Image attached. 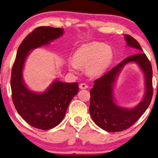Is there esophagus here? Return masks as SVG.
I'll use <instances>...</instances> for the list:
<instances>
[{
    "label": "esophagus",
    "mask_w": 158,
    "mask_h": 158,
    "mask_svg": "<svg viewBox=\"0 0 158 158\" xmlns=\"http://www.w3.org/2000/svg\"><path fill=\"white\" fill-rule=\"evenodd\" d=\"M79 88L81 89H86L88 88V85L85 83H81L79 84Z\"/></svg>",
    "instance_id": "1"
}]
</instances>
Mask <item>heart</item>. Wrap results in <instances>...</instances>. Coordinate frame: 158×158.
<instances>
[{"label":"heart","mask_w":158,"mask_h":158,"mask_svg":"<svg viewBox=\"0 0 158 158\" xmlns=\"http://www.w3.org/2000/svg\"><path fill=\"white\" fill-rule=\"evenodd\" d=\"M113 52L109 46L100 42L86 44L77 49L73 56L71 66L77 69V66L86 65V71L91 74H98L104 71L111 61Z\"/></svg>","instance_id":"b5f03b06"}]
</instances>
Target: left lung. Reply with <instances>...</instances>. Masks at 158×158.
<instances>
[{
	"label": "left lung",
	"instance_id": "obj_1",
	"mask_svg": "<svg viewBox=\"0 0 158 158\" xmlns=\"http://www.w3.org/2000/svg\"><path fill=\"white\" fill-rule=\"evenodd\" d=\"M128 46L138 49L139 53L129 56L94 81L91 89L89 112L93 121L98 127L108 132L126 130L135 123L144 114L151 102L152 88V69L150 62L143 51L138 42L129 35H124ZM134 61L140 66L145 74L146 94L139 105L132 110L118 107L114 102L112 89L116 77L122 67L127 63Z\"/></svg>",
	"mask_w": 158,
	"mask_h": 158
}]
</instances>
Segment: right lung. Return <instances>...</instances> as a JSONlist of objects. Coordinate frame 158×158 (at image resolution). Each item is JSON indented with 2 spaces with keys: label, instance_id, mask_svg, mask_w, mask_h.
<instances>
[{
  "label": "right lung",
  "instance_id": "1",
  "mask_svg": "<svg viewBox=\"0 0 158 158\" xmlns=\"http://www.w3.org/2000/svg\"><path fill=\"white\" fill-rule=\"evenodd\" d=\"M63 32L62 28H35L21 42L12 68L10 85L14 106L28 124L41 130L52 128L62 121L70 102L78 93L79 85L77 82L64 83L56 80L44 92H33L23 81V67L30 50L49 44Z\"/></svg>",
  "mask_w": 158,
  "mask_h": 158
}]
</instances>
